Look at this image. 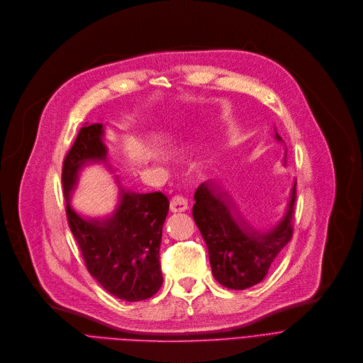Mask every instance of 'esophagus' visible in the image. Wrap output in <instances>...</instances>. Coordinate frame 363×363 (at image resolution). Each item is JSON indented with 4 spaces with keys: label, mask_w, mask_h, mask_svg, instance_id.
Segmentation results:
<instances>
[{
    "label": "esophagus",
    "mask_w": 363,
    "mask_h": 363,
    "mask_svg": "<svg viewBox=\"0 0 363 363\" xmlns=\"http://www.w3.org/2000/svg\"><path fill=\"white\" fill-rule=\"evenodd\" d=\"M186 208H187V200L182 194H174L170 199V210L173 213H180V211H184Z\"/></svg>",
    "instance_id": "esophagus-1"
}]
</instances>
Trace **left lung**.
Masks as SVG:
<instances>
[{"label": "left lung", "instance_id": "8db88e82", "mask_svg": "<svg viewBox=\"0 0 363 363\" xmlns=\"http://www.w3.org/2000/svg\"><path fill=\"white\" fill-rule=\"evenodd\" d=\"M194 200L193 219L206 242L214 279L233 291L262 281L294 236L296 183L283 220L266 235L240 226L226 204L229 200L216 196L206 183L197 187Z\"/></svg>", "mask_w": 363, "mask_h": 363}]
</instances>
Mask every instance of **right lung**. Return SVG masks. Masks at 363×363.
<instances>
[{
  "mask_svg": "<svg viewBox=\"0 0 363 363\" xmlns=\"http://www.w3.org/2000/svg\"><path fill=\"white\" fill-rule=\"evenodd\" d=\"M101 134L103 125L99 123L82 127L67 152L61 174L65 199L84 162L106 159ZM65 213L87 270L108 294L140 302L159 292L163 283L159 252L169 213V199L162 191H124L116 214L103 223L84 220L68 203Z\"/></svg>",
  "mask_w": 363,
  "mask_h": 363,
  "instance_id": "1",
  "label": "right lung"
}]
</instances>
